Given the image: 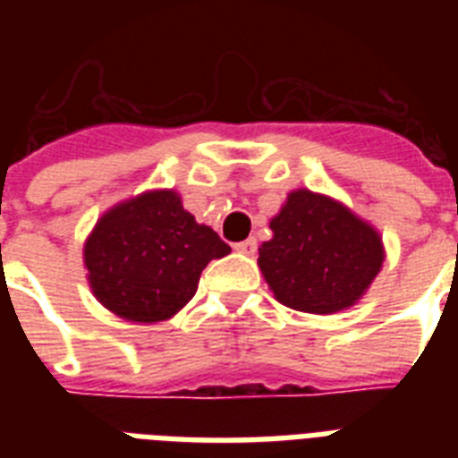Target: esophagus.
<instances>
[{
	"mask_svg": "<svg viewBox=\"0 0 458 458\" xmlns=\"http://www.w3.org/2000/svg\"><path fill=\"white\" fill-rule=\"evenodd\" d=\"M235 250L240 251V254H254V251H257V240H254V237H247V240L235 244Z\"/></svg>",
	"mask_w": 458,
	"mask_h": 458,
	"instance_id": "esophagus-1",
	"label": "esophagus"
}]
</instances>
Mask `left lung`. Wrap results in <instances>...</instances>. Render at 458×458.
<instances>
[{"label":"left lung","instance_id":"1","mask_svg":"<svg viewBox=\"0 0 458 458\" xmlns=\"http://www.w3.org/2000/svg\"><path fill=\"white\" fill-rule=\"evenodd\" d=\"M271 230L259 247V268L276 300L297 311L349 309L383 268L377 230L326 194L290 192Z\"/></svg>","mask_w":458,"mask_h":458}]
</instances>
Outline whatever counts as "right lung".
<instances>
[{
  "instance_id": "add662e5",
  "label": "right lung",
  "mask_w": 458,
  "mask_h": 458,
  "mask_svg": "<svg viewBox=\"0 0 458 458\" xmlns=\"http://www.w3.org/2000/svg\"><path fill=\"white\" fill-rule=\"evenodd\" d=\"M225 254L228 244L194 221L173 190H154L109 208L82 250L97 300L132 323L175 316L194 297L208 261Z\"/></svg>"
}]
</instances>
